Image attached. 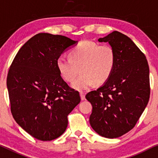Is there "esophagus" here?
Returning <instances> with one entry per match:
<instances>
[{
	"label": "esophagus",
	"mask_w": 158,
	"mask_h": 158,
	"mask_svg": "<svg viewBox=\"0 0 158 158\" xmlns=\"http://www.w3.org/2000/svg\"><path fill=\"white\" fill-rule=\"evenodd\" d=\"M79 94H80L81 100H85V93H84L83 92H80V93H79Z\"/></svg>",
	"instance_id": "1"
}]
</instances>
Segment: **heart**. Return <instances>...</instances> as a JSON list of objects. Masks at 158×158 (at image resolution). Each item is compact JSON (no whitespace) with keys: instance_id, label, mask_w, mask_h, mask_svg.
<instances>
[{"instance_id":"b5f03b06","label":"heart","mask_w":158,"mask_h":158,"mask_svg":"<svg viewBox=\"0 0 158 158\" xmlns=\"http://www.w3.org/2000/svg\"><path fill=\"white\" fill-rule=\"evenodd\" d=\"M69 58H58L56 66L66 81H72L80 71L81 74L71 83L77 90L87 89L94 83L106 82L115 67V52L109 45L81 41L69 51Z\"/></svg>"}]
</instances>
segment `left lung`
Segmentation results:
<instances>
[{
    "label": "left lung",
    "mask_w": 158,
    "mask_h": 158,
    "mask_svg": "<svg viewBox=\"0 0 158 158\" xmlns=\"http://www.w3.org/2000/svg\"><path fill=\"white\" fill-rule=\"evenodd\" d=\"M98 42L112 46L115 64L108 80L86 95L92 106L89 123L100 136L118 138L133 129L148 103V63L134 42L119 31H113Z\"/></svg>",
    "instance_id": "obj_1"
}]
</instances>
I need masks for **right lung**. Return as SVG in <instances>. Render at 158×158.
Instances as JSON below:
<instances>
[{"instance_id": "1", "label": "right lung", "mask_w": 158, "mask_h": 158, "mask_svg": "<svg viewBox=\"0 0 158 158\" xmlns=\"http://www.w3.org/2000/svg\"><path fill=\"white\" fill-rule=\"evenodd\" d=\"M78 42L39 33L20 48L10 65L7 88L16 123L33 137L50 141L68 126L67 116L80 102L78 91L62 79L56 60Z\"/></svg>"}]
</instances>
